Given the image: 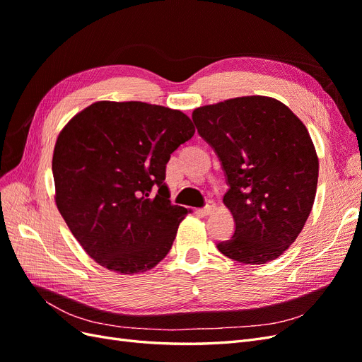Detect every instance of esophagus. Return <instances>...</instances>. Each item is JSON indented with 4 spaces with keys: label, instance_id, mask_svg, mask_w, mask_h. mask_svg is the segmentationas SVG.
<instances>
[{
    "label": "esophagus",
    "instance_id": "esophagus-1",
    "mask_svg": "<svg viewBox=\"0 0 362 362\" xmlns=\"http://www.w3.org/2000/svg\"><path fill=\"white\" fill-rule=\"evenodd\" d=\"M214 211H216L214 202H208V205H206L205 208H201V210H198L196 213L201 214V216H210V214H213Z\"/></svg>",
    "mask_w": 362,
    "mask_h": 362
}]
</instances>
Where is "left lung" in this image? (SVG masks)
<instances>
[{
	"mask_svg": "<svg viewBox=\"0 0 362 362\" xmlns=\"http://www.w3.org/2000/svg\"><path fill=\"white\" fill-rule=\"evenodd\" d=\"M192 119L229 184L223 204L235 231L217 249L243 264L276 259L313 210L319 157L308 129L286 104L261 95L198 107Z\"/></svg>",
	"mask_w": 362,
	"mask_h": 362,
	"instance_id": "obj_1",
	"label": "left lung"
}]
</instances>
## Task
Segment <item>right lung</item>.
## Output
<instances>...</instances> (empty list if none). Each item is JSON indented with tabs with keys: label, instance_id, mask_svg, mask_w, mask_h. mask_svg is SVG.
I'll list each match as a JSON object with an SVG mask.
<instances>
[{
	"label": "right lung",
	"instance_id": "obj_1",
	"mask_svg": "<svg viewBox=\"0 0 362 362\" xmlns=\"http://www.w3.org/2000/svg\"><path fill=\"white\" fill-rule=\"evenodd\" d=\"M193 134L187 115L140 101H98L63 127L52 154L54 199L98 264L133 275L168 255L190 210L170 204L166 164Z\"/></svg>",
	"mask_w": 362,
	"mask_h": 362
}]
</instances>
